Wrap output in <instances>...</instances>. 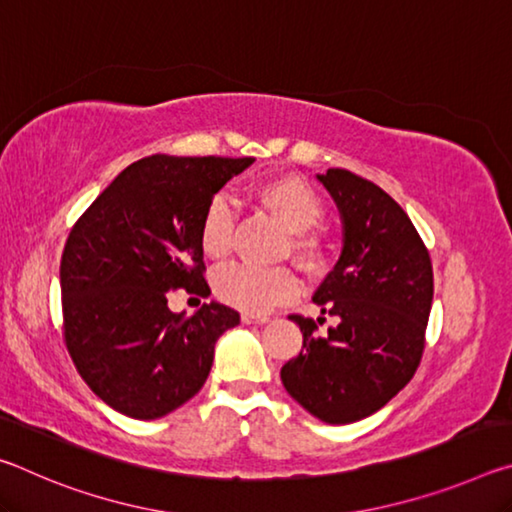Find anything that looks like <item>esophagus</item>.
Returning <instances> with one entry per match:
<instances>
[{
    "label": "esophagus",
    "mask_w": 512,
    "mask_h": 512,
    "mask_svg": "<svg viewBox=\"0 0 512 512\" xmlns=\"http://www.w3.org/2000/svg\"><path fill=\"white\" fill-rule=\"evenodd\" d=\"M241 323L264 325V323H268V316L266 314H253V311H244V314H241Z\"/></svg>",
    "instance_id": "1"
}]
</instances>
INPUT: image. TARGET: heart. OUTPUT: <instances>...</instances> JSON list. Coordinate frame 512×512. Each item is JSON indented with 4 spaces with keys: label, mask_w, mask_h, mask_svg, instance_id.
<instances>
[{
    "label": "heart",
    "mask_w": 512,
    "mask_h": 512,
    "mask_svg": "<svg viewBox=\"0 0 512 512\" xmlns=\"http://www.w3.org/2000/svg\"><path fill=\"white\" fill-rule=\"evenodd\" d=\"M257 198L291 232H307L323 219L325 207L316 189L300 176H277L257 189ZM235 207L225 196L207 203L201 221V246L212 259H223L235 244ZM300 253L314 257L318 244L302 237ZM214 291L228 305L244 311L273 309L298 293V280L289 268H259L250 264L223 266L214 277Z\"/></svg>",
    "instance_id": "obj_1"
}]
</instances>
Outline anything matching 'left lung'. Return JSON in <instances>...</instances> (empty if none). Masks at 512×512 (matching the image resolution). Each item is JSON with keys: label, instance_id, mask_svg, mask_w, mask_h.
<instances>
[{"label": "left lung", "instance_id": "1", "mask_svg": "<svg viewBox=\"0 0 512 512\" xmlns=\"http://www.w3.org/2000/svg\"><path fill=\"white\" fill-rule=\"evenodd\" d=\"M318 180L343 223L339 262L314 293L320 314L336 325L316 334L325 318L291 316L302 350L280 377L314 418L350 424L391 402L418 370L433 271L418 230L384 189L345 169H327Z\"/></svg>", "mask_w": 512, "mask_h": 512}]
</instances>
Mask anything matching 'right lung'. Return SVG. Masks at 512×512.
Masks as SVG:
<instances>
[{"label":"right lung","instance_id":"right-lung-1","mask_svg":"<svg viewBox=\"0 0 512 512\" xmlns=\"http://www.w3.org/2000/svg\"><path fill=\"white\" fill-rule=\"evenodd\" d=\"M255 158L149 155L103 189L60 259L65 345L92 393L135 420L162 418L201 391L235 309L173 314L167 296L207 298L201 221L214 194Z\"/></svg>","mask_w":512,"mask_h":512}]
</instances>
